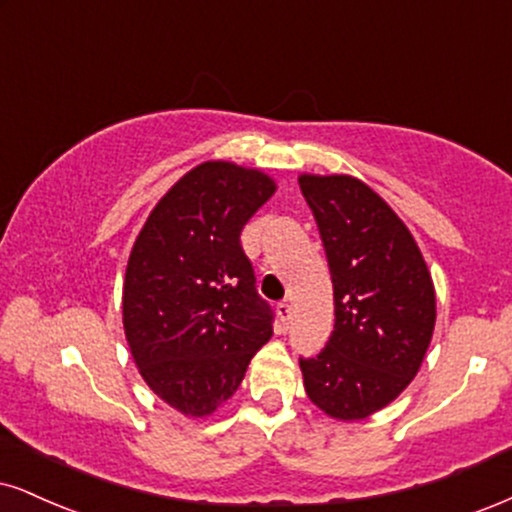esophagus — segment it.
<instances>
[{
	"label": "esophagus",
	"mask_w": 512,
	"mask_h": 512,
	"mask_svg": "<svg viewBox=\"0 0 512 512\" xmlns=\"http://www.w3.org/2000/svg\"><path fill=\"white\" fill-rule=\"evenodd\" d=\"M277 315H280L282 327H287L289 320H292V304H289V301H280V304H277Z\"/></svg>",
	"instance_id": "1"
}]
</instances>
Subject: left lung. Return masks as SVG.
Instances as JSON below:
<instances>
[{"instance_id": "8db88e82", "label": "left lung", "mask_w": 512, "mask_h": 512, "mask_svg": "<svg viewBox=\"0 0 512 512\" xmlns=\"http://www.w3.org/2000/svg\"><path fill=\"white\" fill-rule=\"evenodd\" d=\"M334 287V332L301 358L308 399L334 420L389 406L430 349L437 294L420 246L375 189L351 175H299Z\"/></svg>"}]
</instances>
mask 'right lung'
<instances>
[{
  "label": "right lung",
  "instance_id": "right-lung-1",
  "mask_svg": "<svg viewBox=\"0 0 512 512\" xmlns=\"http://www.w3.org/2000/svg\"><path fill=\"white\" fill-rule=\"evenodd\" d=\"M275 189L258 168L204 161L163 194L132 244L125 339L149 389L187 418L216 413L273 337L239 235Z\"/></svg>",
  "mask_w": 512,
  "mask_h": 512
}]
</instances>
